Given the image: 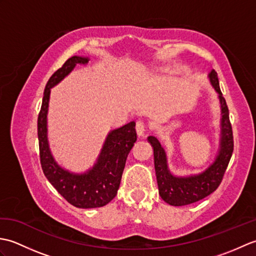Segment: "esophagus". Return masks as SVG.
<instances>
[{
  "mask_svg": "<svg viewBox=\"0 0 256 256\" xmlns=\"http://www.w3.org/2000/svg\"><path fill=\"white\" fill-rule=\"evenodd\" d=\"M145 126H146V125H145L144 121H140V120H138V121L136 122V126H135V130H136V133H138V138L144 136Z\"/></svg>",
  "mask_w": 256,
  "mask_h": 256,
  "instance_id": "esophagus-1",
  "label": "esophagus"
}]
</instances>
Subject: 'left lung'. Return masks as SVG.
I'll list each match as a JSON object with an SVG mask.
<instances>
[{
	"instance_id": "1",
	"label": "left lung",
	"mask_w": 256,
	"mask_h": 256,
	"mask_svg": "<svg viewBox=\"0 0 256 256\" xmlns=\"http://www.w3.org/2000/svg\"><path fill=\"white\" fill-rule=\"evenodd\" d=\"M212 88L218 94L220 102V140L214 160L199 174L187 176L174 175L168 167L167 155L160 140L148 136V142L154 152V165L158 192L162 199L170 206H186L206 198L219 187L233 153V135L229 120V108L221 94L219 79L214 69L208 74Z\"/></svg>"
}]
</instances>
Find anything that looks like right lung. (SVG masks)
Here are the masks:
<instances>
[{
	"instance_id": "add662e5",
	"label": "right lung",
	"mask_w": 256,
	"mask_h": 256,
	"mask_svg": "<svg viewBox=\"0 0 256 256\" xmlns=\"http://www.w3.org/2000/svg\"><path fill=\"white\" fill-rule=\"evenodd\" d=\"M89 60V57L72 56L52 76L45 86L37 122L42 172L48 182L69 204L81 209L99 208L108 204L116 197L125 162L138 138L134 121L112 130L108 133L94 166L84 172L66 170L59 165L52 156L48 142L47 126L52 88L66 78L77 64H86Z\"/></svg>"
}]
</instances>
